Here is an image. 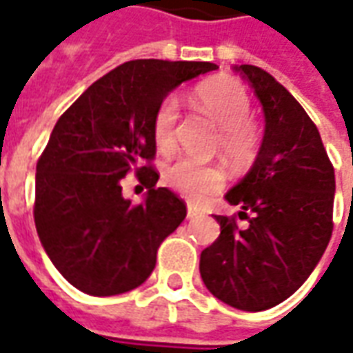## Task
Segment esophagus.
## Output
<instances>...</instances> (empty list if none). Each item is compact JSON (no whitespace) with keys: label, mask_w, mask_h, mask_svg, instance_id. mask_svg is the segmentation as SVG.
I'll list each match as a JSON object with an SVG mask.
<instances>
[{"label":"esophagus","mask_w":353,"mask_h":353,"mask_svg":"<svg viewBox=\"0 0 353 353\" xmlns=\"http://www.w3.org/2000/svg\"><path fill=\"white\" fill-rule=\"evenodd\" d=\"M200 214H202V212H200L194 204H191V202L187 204V219H194V217H199Z\"/></svg>","instance_id":"obj_1"}]
</instances>
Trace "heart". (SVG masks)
Here are the masks:
<instances>
[{"mask_svg":"<svg viewBox=\"0 0 353 353\" xmlns=\"http://www.w3.org/2000/svg\"><path fill=\"white\" fill-rule=\"evenodd\" d=\"M194 103L204 111L217 126V147L230 162L245 164L257 153L261 132L257 123L250 117L252 100L238 81L221 79L202 83L194 90ZM177 101L168 96L159 103L153 115V141L161 153H170L176 147ZM164 181L170 189L191 200L206 199L225 181L221 166L214 162H199L181 157L164 170Z\"/></svg>","mask_w":353,"mask_h":353,"instance_id":"obj_1","label":"heart"}]
</instances>
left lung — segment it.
I'll return each instance as SVG.
<instances>
[{
    "mask_svg": "<svg viewBox=\"0 0 353 353\" xmlns=\"http://www.w3.org/2000/svg\"><path fill=\"white\" fill-rule=\"evenodd\" d=\"M265 109V138L250 174L227 192L236 215L200 253L210 293L238 310L272 308L303 285L333 234L334 168L303 105L270 73L238 65Z\"/></svg>",
    "mask_w": 353,
    "mask_h": 353,
    "instance_id": "8db88e82",
    "label": "left lung"
}]
</instances>
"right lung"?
<instances>
[{
	"label": "right lung",
	"instance_id": "add662e5",
	"mask_svg": "<svg viewBox=\"0 0 353 353\" xmlns=\"http://www.w3.org/2000/svg\"><path fill=\"white\" fill-rule=\"evenodd\" d=\"M212 62L130 60L92 83L54 124L37 161L34 219L45 252L73 288L94 296L126 293L151 276L159 245L187 206L157 187L153 115L170 90ZM132 169L148 189L122 199Z\"/></svg>",
	"mask_w": 353,
	"mask_h": 353
}]
</instances>
